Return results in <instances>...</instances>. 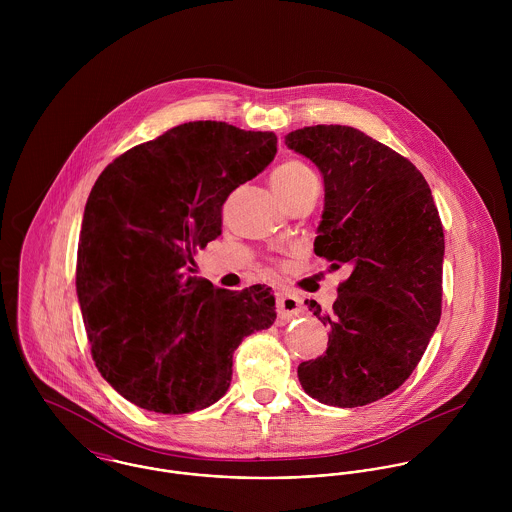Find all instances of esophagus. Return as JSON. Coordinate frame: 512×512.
<instances>
[{"instance_id":"1","label":"esophagus","mask_w":512,"mask_h":512,"mask_svg":"<svg viewBox=\"0 0 512 512\" xmlns=\"http://www.w3.org/2000/svg\"><path fill=\"white\" fill-rule=\"evenodd\" d=\"M276 307H278L280 319H293V317H297V315L303 313L301 297L292 295V293H280Z\"/></svg>"}]
</instances>
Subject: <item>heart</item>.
I'll list each match as a JSON object with an SVG mask.
<instances>
[{
  "mask_svg": "<svg viewBox=\"0 0 512 512\" xmlns=\"http://www.w3.org/2000/svg\"><path fill=\"white\" fill-rule=\"evenodd\" d=\"M311 179H315V173L311 171V167H307L305 163H301L297 159H290L274 169L272 187H274L276 195L282 197L290 191H295L297 187H301L303 183H307Z\"/></svg>",
  "mask_w": 512,
  "mask_h": 512,
  "instance_id": "b5f03b06",
  "label": "heart"
}]
</instances>
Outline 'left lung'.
Wrapping results in <instances>:
<instances>
[{
	"mask_svg": "<svg viewBox=\"0 0 512 512\" xmlns=\"http://www.w3.org/2000/svg\"><path fill=\"white\" fill-rule=\"evenodd\" d=\"M286 146L311 159L325 185L315 254L351 266L331 311L325 355L297 366L303 390L355 408L400 388L441 317L443 226L428 181L406 157L349 126L290 132Z\"/></svg>",
	"mask_w": 512,
	"mask_h": 512,
	"instance_id": "1",
	"label": "left lung"
}]
</instances>
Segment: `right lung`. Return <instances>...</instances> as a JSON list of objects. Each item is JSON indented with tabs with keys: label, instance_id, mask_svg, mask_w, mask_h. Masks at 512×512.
Wrapping results in <instances>:
<instances>
[{
	"label": "right lung",
	"instance_id": "obj_1",
	"mask_svg": "<svg viewBox=\"0 0 512 512\" xmlns=\"http://www.w3.org/2000/svg\"><path fill=\"white\" fill-rule=\"evenodd\" d=\"M274 132L189 122L128 149L86 201L76 293L92 359L126 400L187 414L220 400L244 337L276 321L272 288L219 290L187 276L220 234L222 205L264 171Z\"/></svg>",
	"mask_w": 512,
	"mask_h": 512
}]
</instances>
